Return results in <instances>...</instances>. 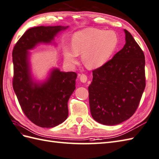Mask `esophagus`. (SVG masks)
I'll return each instance as SVG.
<instances>
[{"instance_id":"obj_1","label":"esophagus","mask_w":159,"mask_h":159,"mask_svg":"<svg viewBox=\"0 0 159 159\" xmlns=\"http://www.w3.org/2000/svg\"><path fill=\"white\" fill-rule=\"evenodd\" d=\"M80 81L83 83H86L87 82V80H88V77L86 75H85V74H82V75H80Z\"/></svg>"}]
</instances>
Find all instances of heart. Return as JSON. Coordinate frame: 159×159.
Returning a JSON list of instances; mask_svg holds the SVG:
<instances>
[{"label": "heart", "instance_id": "heart-1", "mask_svg": "<svg viewBox=\"0 0 159 159\" xmlns=\"http://www.w3.org/2000/svg\"><path fill=\"white\" fill-rule=\"evenodd\" d=\"M118 37L115 32L97 29H86L73 35L72 50L66 49L65 58L70 65H75L77 56L82 54L84 65L91 69L101 67L116 51Z\"/></svg>", "mask_w": 159, "mask_h": 159}]
</instances>
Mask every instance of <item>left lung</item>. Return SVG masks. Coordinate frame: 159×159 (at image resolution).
I'll return each mask as SVG.
<instances>
[{
  "label": "left lung",
  "instance_id": "left-lung-1",
  "mask_svg": "<svg viewBox=\"0 0 159 159\" xmlns=\"http://www.w3.org/2000/svg\"><path fill=\"white\" fill-rule=\"evenodd\" d=\"M126 43L105 64L93 70L89 86L91 115L105 125H116L137 110L146 87L145 56L129 32Z\"/></svg>",
  "mask_w": 159,
  "mask_h": 159
}]
</instances>
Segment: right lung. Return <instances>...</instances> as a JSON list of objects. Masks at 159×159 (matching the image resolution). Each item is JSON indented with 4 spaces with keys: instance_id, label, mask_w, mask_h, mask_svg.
Here are the masks:
<instances>
[{
    "instance_id": "right-lung-1",
    "label": "right lung",
    "mask_w": 159,
    "mask_h": 159,
    "mask_svg": "<svg viewBox=\"0 0 159 159\" xmlns=\"http://www.w3.org/2000/svg\"><path fill=\"white\" fill-rule=\"evenodd\" d=\"M68 26H37L26 30L13 48V88L24 114L39 126L52 128L68 117L67 103L75 89L77 73L53 69L48 79L35 82L32 77L29 50L39 43H50Z\"/></svg>"
}]
</instances>
